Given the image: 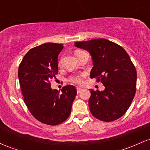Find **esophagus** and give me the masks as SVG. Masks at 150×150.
<instances>
[{
    "label": "esophagus",
    "mask_w": 150,
    "mask_h": 150,
    "mask_svg": "<svg viewBox=\"0 0 150 150\" xmlns=\"http://www.w3.org/2000/svg\"><path fill=\"white\" fill-rule=\"evenodd\" d=\"M82 89L80 88V87H77V93H80L81 92H82Z\"/></svg>",
    "instance_id": "34e87169"
}]
</instances>
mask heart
Here are the masks:
<instances>
[{
  "label": "heart",
  "mask_w": 150,
  "mask_h": 150,
  "mask_svg": "<svg viewBox=\"0 0 150 150\" xmlns=\"http://www.w3.org/2000/svg\"><path fill=\"white\" fill-rule=\"evenodd\" d=\"M82 52V51H75V55L77 56V53ZM61 61L60 60L58 61V65L61 66ZM84 77H85V75L84 74H77V75H72L69 77V81L70 82H72L73 84L77 85H81L84 83Z\"/></svg>",
  "instance_id": "1"
}]
</instances>
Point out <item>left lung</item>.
<instances>
[{
    "label": "left lung",
    "mask_w": 150,
    "mask_h": 150,
    "mask_svg": "<svg viewBox=\"0 0 150 150\" xmlns=\"http://www.w3.org/2000/svg\"><path fill=\"white\" fill-rule=\"evenodd\" d=\"M75 46L88 51L93 66L91 78L105 87L104 91L90 89V112L97 119L111 122L123 116L136 92L137 72L125 49L105 39L75 42Z\"/></svg>",
    "instance_id": "obj_1"
}]
</instances>
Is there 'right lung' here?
I'll return each instance as SVG.
<instances>
[{
    "label": "right lung",
    "instance_id": "right-lung-1",
    "mask_svg": "<svg viewBox=\"0 0 150 150\" xmlns=\"http://www.w3.org/2000/svg\"><path fill=\"white\" fill-rule=\"evenodd\" d=\"M62 44L46 43L32 48L19 65L18 78L24 101L36 119L49 125L64 122L71 113L77 94L73 85H66L61 92L51 88V80L58 72V56Z\"/></svg>",
    "mask_w": 150,
    "mask_h": 150
}]
</instances>
